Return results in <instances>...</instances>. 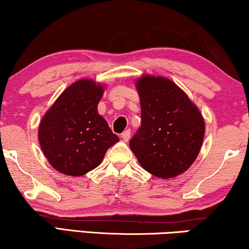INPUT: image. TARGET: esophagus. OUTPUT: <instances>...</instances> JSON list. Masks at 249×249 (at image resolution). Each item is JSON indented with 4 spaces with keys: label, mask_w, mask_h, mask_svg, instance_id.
<instances>
[{
    "label": "esophagus",
    "mask_w": 249,
    "mask_h": 249,
    "mask_svg": "<svg viewBox=\"0 0 249 249\" xmlns=\"http://www.w3.org/2000/svg\"><path fill=\"white\" fill-rule=\"evenodd\" d=\"M121 137H122V139H124V142H128L129 141V138H130V130H125V131H124L121 134Z\"/></svg>",
    "instance_id": "obj_1"
}]
</instances>
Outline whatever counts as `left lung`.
Listing matches in <instances>:
<instances>
[{
  "mask_svg": "<svg viewBox=\"0 0 249 249\" xmlns=\"http://www.w3.org/2000/svg\"><path fill=\"white\" fill-rule=\"evenodd\" d=\"M142 125L129 142L142 169L162 179L190 168L202 147L205 121L199 108L172 80L144 74L136 80Z\"/></svg>",
  "mask_w": 249,
  "mask_h": 249,
  "instance_id": "1",
  "label": "left lung"
}]
</instances>
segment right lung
I'll use <instances>...</instances> for the list:
<instances>
[{"label": "right lung", "instance_id": "add662e5", "mask_svg": "<svg viewBox=\"0 0 249 249\" xmlns=\"http://www.w3.org/2000/svg\"><path fill=\"white\" fill-rule=\"evenodd\" d=\"M105 85L93 79L74 81L64 89L40 120L38 141L56 171L80 177L97 168L119 137L98 114Z\"/></svg>", "mask_w": 249, "mask_h": 249}]
</instances>
